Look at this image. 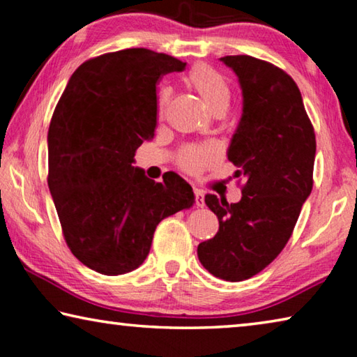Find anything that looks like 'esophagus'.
Masks as SVG:
<instances>
[{"label":"esophagus","mask_w":357,"mask_h":357,"mask_svg":"<svg viewBox=\"0 0 357 357\" xmlns=\"http://www.w3.org/2000/svg\"><path fill=\"white\" fill-rule=\"evenodd\" d=\"M195 204L197 208L204 206V192L200 189H195Z\"/></svg>","instance_id":"34e87169"}]
</instances>
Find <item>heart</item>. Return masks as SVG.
I'll list each match as a JSON object with an SVG mask.
<instances>
[{
	"instance_id": "heart-1",
	"label": "heart",
	"mask_w": 357,
	"mask_h": 357,
	"mask_svg": "<svg viewBox=\"0 0 357 357\" xmlns=\"http://www.w3.org/2000/svg\"><path fill=\"white\" fill-rule=\"evenodd\" d=\"M189 82L197 93L202 96L211 112L227 110L231 100V88L220 72L208 64H197L189 70ZM217 157V151L213 146H187L179 154V165L187 172L195 173L202 170Z\"/></svg>"
}]
</instances>
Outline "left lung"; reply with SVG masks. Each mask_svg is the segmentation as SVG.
I'll use <instances>...</instances> for the list:
<instances>
[{
	"mask_svg": "<svg viewBox=\"0 0 357 357\" xmlns=\"http://www.w3.org/2000/svg\"><path fill=\"white\" fill-rule=\"evenodd\" d=\"M238 77L243 114L227 151L245 181L243 198L206 195L219 231L198 245V259L228 282L250 279L279 255L313 187L315 132L298 84L287 72L253 56H223Z\"/></svg>",
	"mask_w": 357,
	"mask_h": 357,
	"instance_id": "8db88e82",
	"label": "left lung"
}]
</instances>
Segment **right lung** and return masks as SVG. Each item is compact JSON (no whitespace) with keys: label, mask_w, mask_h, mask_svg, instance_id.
<instances>
[{"label":"right lung","mask_w":357,"mask_h":357,"mask_svg":"<svg viewBox=\"0 0 357 357\" xmlns=\"http://www.w3.org/2000/svg\"><path fill=\"white\" fill-rule=\"evenodd\" d=\"M185 63L148 48L88 59L69 78L48 128V189L70 252L89 269L119 275L146 259L155 227L190 208L189 183L134 167L154 137L155 84Z\"/></svg>","instance_id":"add662e5"}]
</instances>
